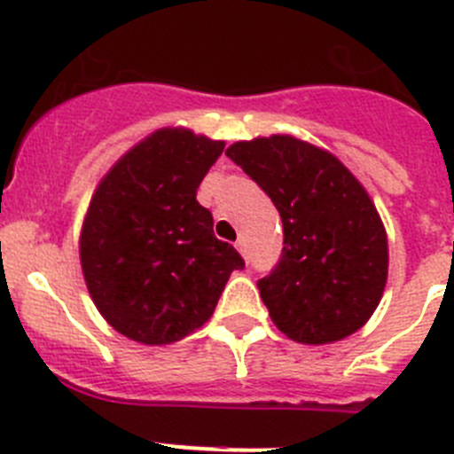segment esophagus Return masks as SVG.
Segmentation results:
<instances>
[{
	"label": "esophagus",
	"instance_id": "obj_1",
	"mask_svg": "<svg viewBox=\"0 0 454 454\" xmlns=\"http://www.w3.org/2000/svg\"><path fill=\"white\" fill-rule=\"evenodd\" d=\"M236 250L243 254V259H247V246H246V239H239L236 240Z\"/></svg>",
	"mask_w": 454,
	"mask_h": 454
}]
</instances>
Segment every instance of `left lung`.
Segmentation results:
<instances>
[{
    "mask_svg": "<svg viewBox=\"0 0 454 454\" xmlns=\"http://www.w3.org/2000/svg\"><path fill=\"white\" fill-rule=\"evenodd\" d=\"M224 154L282 218V259L259 279L277 330L307 346L362 330L388 277L387 230L362 182L339 156L291 134L239 140Z\"/></svg>",
    "mask_w": 454,
    "mask_h": 454,
    "instance_id": "1",
    "label": "left lung"
}]
</instances>
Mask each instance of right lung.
<instances>
[{"mask_svg": "<svg viewBox=\"0 0 454 454\" xmlns=\"http://www.w3.org/2000/svg\"><path fill=\"white\" fill-rule=\"evenodd\" d=\"M223 150L224 140L163 127L124 152L92 192L79 234L83 279L104 320L136 343L170 346L200 330L243 268L195 200Z\"/></svg>", "mask_w": 454, "mask_h": 454, "instance_id": "right-lung-1", "label": "right lung"}]
</instances>
